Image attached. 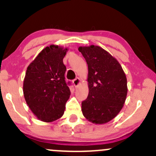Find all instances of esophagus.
<instances>
[{"mask_svg":"<svg viewBox=\"0 0 156 156\" xmlns=\"http://www.w3.org/2000/svg\"><path fill=\"white\" fill-rule=\"evenodd\" d=\"M80 82H81L80 79L78 78V77L76 78L74 80H73V84H74V87H77L80 84Z\"/></svg>","mask_w":156,"mask_h":156,"instance_id":"34e87169","label":"esophagus"}]
</instances>
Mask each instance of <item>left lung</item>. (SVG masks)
Here are the masks:
<instances>
[{
    "instance_id": "left-lung-1",
    "label": "left lung",
    "mask_w": 156,
    "mask_h": 156,
    "mask_svg": "<svg viewBox=\"0 0 156 156\" xmlns=\"http://www.w3.org/2000/svg\"><path fill=\"white\" fill-rule=\"evenodd\" d=\"M88 65L89 94L82 103L84 116L95 124L114 119L126 99L127 79L122 67L109 52L97 45L80 46Z\"/></svg>"
}]
</instances>
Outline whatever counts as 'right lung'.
<instances>
[{
    "instance_id": "add662e5",
    "label": "right lung",
    "mask_w": 156,
    "mask_h": 156,
    "mask_svg": "<svg viewBox=\"0 0 156 156\" xmlns=\"http://www.w3.org/2000/svg\"><path fill=\"white\" fill-rule=\"evenodd\" d=\"M68 48L51 44L44 48L27 68L23 94L33 114L44 122L60 119L70 90L65 80L63 59Z\"/></svg>"
}]
</instances>
